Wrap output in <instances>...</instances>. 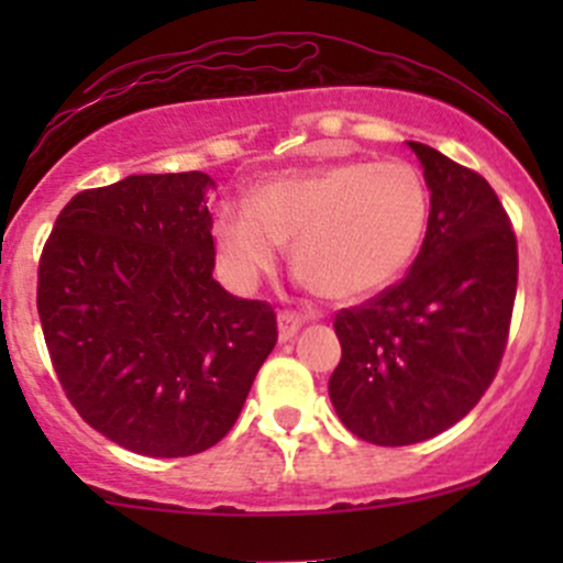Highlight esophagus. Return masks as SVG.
Returning <instances> with one entry per match:
<instances>
[{
	"mask_svg": "<svg viewBox=\"0 0 563 563\" xmlns=\"http://www.w3.org/2000/svg\"><path fill=\"white\" fill-rule=\"evenodd\" d=\"M303 318L296 312H280L277 314V333H280V341H290L296 333L301 331Z\"/></svg>",
	"mask_w": 563,
	"mask_h": 563,
	"instance_id": "obj_1",
	"label": "esophagus"
}]
</instances>
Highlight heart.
Instances as JSON below:
<instances>
[{
  "mask_svg": "<svg viewBox=\"0 0 563 563\" xmlns=\"http://www.w3.org/2000/svg\"><path fill=\"white\" fill-rule=\"evenodd\" d=\"M429 211V185L407 161H339L275 174L251 187L249 200H224L214 241L235 286L273 273L290 243L301 280L331 301H354L416 260Z\"/></svg>",
  "mask_w": 563,
  "mask_h": 563,
  "instance_id": "heart-1",
  "label": "heart"
}]
</instances>
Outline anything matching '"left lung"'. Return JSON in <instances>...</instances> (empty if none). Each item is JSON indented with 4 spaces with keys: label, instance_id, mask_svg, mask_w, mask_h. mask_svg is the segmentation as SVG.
Wrapping results in <instances>:
<instances>
[{
    "label": "left lung",
    "instance_id": "left-lung-1",
    "mask_svg": "<svg viewBox=\"0 0 563 563\" xmlns=\"http://www.w3.org/2000/svg\"><path fill=\"white\" fill-rule=\"evenodd\" d=\"M407 145L431 190L421 251L402 280L333 320L331 402L352 434L380 448L423 442L474 410L506 352L519 277L514 228L487 179Z\"/></svg>",
    "mask_w": 563,
    "mask_h": 563
}]
</instances>
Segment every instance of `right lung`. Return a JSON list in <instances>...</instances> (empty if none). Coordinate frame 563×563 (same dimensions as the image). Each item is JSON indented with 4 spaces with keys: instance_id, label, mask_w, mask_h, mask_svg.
Here are the masks:
<instances>
[{
    "instance_id": "obj_1",
    "label": "right lung",
    "mask_w": 563,
    "mask_h": 563,
    "mask_svg": "<svg viewBox=\"0 0 563 563\" xmlns=\"http://www.w3.org/2000/svg\"><path fill=\"white\" fill-rule=\"evenodd\" d=\"M203 172L76 192L38 260L36 309L63 391L92 429L151 457L222 439L275 349L267 301L211 277Z\"/></svg>"
}]
</instances>
